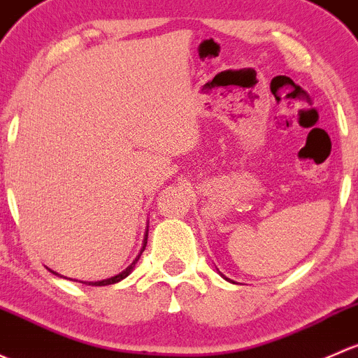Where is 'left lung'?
I'll return each mask as SVG.
<instances>
[{
	"label": "left lung",
	"mask_w": 358,
	"mask_h": 358,
	"mask_svg": "<svg viewBox=\"0 0 358 358\" xmlns=\"http://www.w3.org/2000/svg\"><path fill=\"white\" fill-rule=\"evenodd\" d=\"M226 279H227V278H226Z\"/></svg>",
	"instance_id": "obj_1"
}]
</instances>
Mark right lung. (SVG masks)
<instances>
[{"label":"right lung","instance_id":"1","mask_svg":"<svg viewBox=\"0 0 358 358\" xmlns=\"http://www.w3.org/2000/svg\"><path fill=\"white\" fill-rule=\"evenodd\" d=\"M146 239H148V233H146V238H145V245H143V248H141V252H139V255L136 257V260L132 262L131 265H129L127 268H125V271H122L120 272V274H117V275H113V278H108V279H103V281H94V282H84V285H91V286H106V285H115V282H119V281H122L124 278H127L129 274H131L132 272V268H134V265L138 264V260H139V257H141V253L145 252V248H146ZM83 282V281H80Z\"/></svg>","mask_w":358,"mask_h":358}]
</instances>
